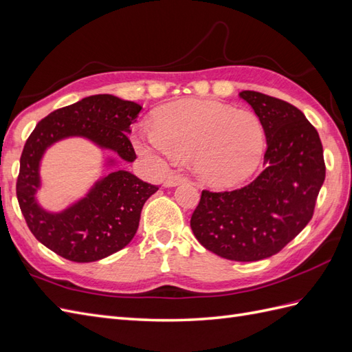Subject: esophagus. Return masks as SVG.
Returning <instances> with one entry per match:
<instances>
[{
    "instance_id": "1",
    "label": "esophagus",
    "mask_w": 352,
    "mask_h": 352,
    "mask_svg": "<svg viewBox=\"0 0 352 352\" xmlns=\"http://www.w3.org/2000/svg\"><path fill=\"white\" fill-rule=\"evenodd\" d=\"M184 182H186V177H184V175H182V174H170V175L166 178L165 186H166V187H175V186L182 184V183H184Z\"/></svg>"
}]
</instances>
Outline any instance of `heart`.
Segmentation results:
<instances>
[{
  "label": "heart",
  "instance_id": "heart-1",
  "mask_svg": "<svg viewBox=\"0 0 352 352\" xmlns=\"http://www.w3.org/2000/svg\"><path fill=\"white\" fill-rule=\"evenodd\" d=\"M144 156L188 159L197 178L212 187L244 183L262 164L266 133L260 117L205 99H182L162 107L153 129L135 141Z\"/></svg>",
  "mask_w": 352,
  "mask_h": 352
}]
</instances>
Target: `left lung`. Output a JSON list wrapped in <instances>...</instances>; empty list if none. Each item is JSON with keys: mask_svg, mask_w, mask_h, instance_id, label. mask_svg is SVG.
Segmentation results:
<instances>
[{"mask_svg": "<svg viewBox=\"0 0 352 352\" xmlns=\"http://www.w3.org/2000/svg\"><path fill=\"white\" fill-rule=\"evenodd\" d=\"M239 98L263 123L265 169L238 190H204L190 228L214 254L256 262L281 251L309 223L326 165L320 135L299 108L254 90Z\"/></svg>", "mask_w": 352, "mask_h": 352, "instance_id": "8db88e82", "label": "left lung"}]
</instances>
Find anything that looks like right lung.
Instances as JSON below:
<instances>
[{"mask_svg":"<svg viewBox=\"0 0 352 352\" xmlns=\"http://www.w3.org/2000/svg\"><path fill=\"white\" fill-rule=\"evenodd\" d=\"M142 107L114 95H94L44 117L26 140L21 156L16 195L32 235L53 253L77 263L105 258L124 248L138 230L141 210L157 186L142 182L129 170L116 168L96 179L85 197L53 212L38 204L40 166L44 153L67 138H86L110 150L124 162L137 159L128 138L131 124Z\"/></svg>","mask_w":352,"mask_h":352,"instance_id":"add662e5","label":"right lung"}]
</instances>
